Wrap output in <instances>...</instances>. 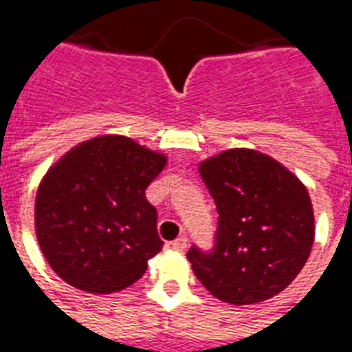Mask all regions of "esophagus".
<instances>
[{
  "instance_id": "34e87169",
  "label": "esophagus",
  "mask_w": 352,
  "mask_h": 352,
  "mask_svg": "<svg viewBox=\"0 0 352 352\" xmlns=\"http://www.w3.org/2000/svg\"><path fill=\"white\" fill-rule=\"evenodd\" d=\"M171 247L177 249V251H184V249L188 247V237H184V236L177 237L175 241H171Z\"/></svg>"
}]
</instances>
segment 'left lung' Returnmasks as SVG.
<instances>
[{
    "instance_id": "8db88e82",
    "label": "left lung",
    "mask_w": 352,
    "mask_h": 352,
    "mask_svg": "<svg viewBox=\"0 0 352 352\" xmlns=\"http://www.w3.org/2000/svg\"><path fill=\"white\" fill-rule=\"evenodd\" d=\"M199 175L213 196L219 222L213 247L192 245L199 283L222 302H264L296 279L309 258L315 219L300 179L270 156L230 148L201 162Z\"/></svg>"
}]
</instances>
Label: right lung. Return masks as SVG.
<instances>
[{
	"label": "right lung",
	"instance_id": "right-lung-1",
	"mask_svg": "<svg viewBox=\"0 0 352 352\" xmlns=\"http://www.w3.org/2000/svg\"><path fill=\"white\" fill-rule=\"evenodd\" d=\"M164 166V154L124 135H101L49 169L35 199V232L65 283L111 294L141 279L164 245L145 198Z\"/></svg>",
	"mask_w": 352,
	"mask_h": 352
}]
</instances>
